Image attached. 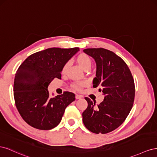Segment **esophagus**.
Wrapping results in <instances>:
<instances>
[{"instance_id": "esophagus-1", "label": "esophagus", "mask_w": 157, "mask_h": 157, "mask_svg": "<svg viewBox=\"0 0 157 157\" xmlns=\"http://www.w3.org/2000/svg\"><path fill=\"white\" fill-rule=\"evenodd\" d=\"M75 97H76V99H80V98H82V96H80V95H78V94H76V96Z\"/></svg>"}]
</instances>
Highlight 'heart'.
<instances>
[{"label": "heart", "mask_w": 157, "mask_h": 157, "mask_svg": "<svg viewBox=\"0 0 157 157\" xmlns=\"http://www.w3.org/2000/svg\"><path fill=\"white\" fill-rule=\"evenodd\" d=\"M77 61L78 63H79V65L81 66L82 67V69L84 70H86V69H90L91 66L92 65V59L90 58V56H88L86 54H81L80 55L78 58H77ZM69 65V62L66 63L65 64V65L63 66V72H65L67 69V67ZM85 85V82H76L75 84H73V88L76 89V90H80L82 87H83Z\"/></svg>", "instance_id": "obj_1"}]
</instances>
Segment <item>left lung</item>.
<instances>
[{
  "label": "left lung",
  "mask_w": 157,
  "mask_h": 157,
  "mask_svg": "<svg viewBox=\"0 0 157 157\" xmlns=\"http://www.w3.org/2000/svg\"><path fill=\"white\" fill-rule=\"evenodd\" d=\"M83 52L96 61L93 87H101L99 92L104 96L98 105L85 98L88 107L82 113L83 123L95 134H107L120 126L131 111L135 96L134 78L124 60L114 52L102 48Z\"/></svg>",
  "instance_id": "left-lung-1"
}]
</instances>
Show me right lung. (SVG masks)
Wrapping results in <instances>:
<instances>
[{
  "mask_svg": "<svg viewBox=\"0 0 157 157\" xmlns=\"http://www.w3.org/2000/svg\"><path fill=\"white\" fill-rule=\"evenodd\" d=\"M78 48H50L29 56L15 75L13 96L20 115L36 129L48 130L59 124L65 110L75 100V94L65 92L54 98L48 87L54 78L61 79L63 66Z\"/></svg>",
  "mask_w": 157,
  "mask_h": 157,
  "instance_id": "1",
  "label": "right lung"
}]
</instances>
